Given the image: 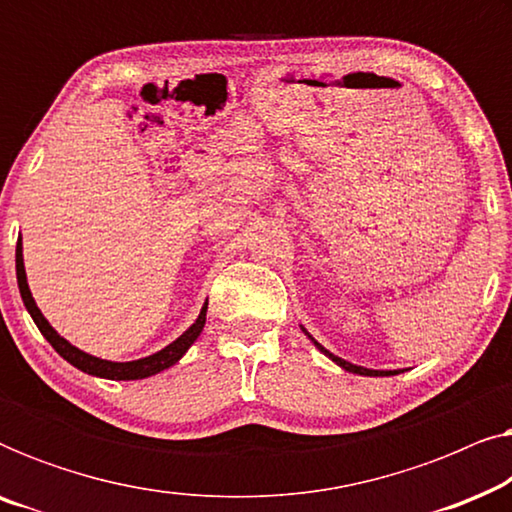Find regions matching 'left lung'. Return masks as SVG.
<instances>
[{
	"label": "left lung",
	"instance_id": "left-lung-1",
	"mask_svg": "<svg viewBox=\"0 0 512 512\" xmlns=\"http://www.w3.org/2000/svg\"><path fill=\"white\" fill-rule=\"evenodd\" d=\"M307 338H310V340L314 342V345H317V347L321 349V352H324V354L328 356V359H333L335 363H338V366H340V368H345V370H349V373H356V375H370V377H384V375H396V370H370V368H363V366H354V363H349V361H345V359H340V356H335V354H331V352H328V349H324V347H321V345H319V342H317V340H314L310 333H307Z\"/></svg>",
	"mask_w": 512,
	"mask_h": 512
}]
</instances>
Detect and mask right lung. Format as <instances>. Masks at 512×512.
I'll use <instances>...</instances> for the list:
<instances>
[{
    "mask_svg": "<svg viewBox=\"0 0 512 512\" xmlns=\"http://www.w3.org/2000/svg\"><path fill=\"white\" fill-rule=\"evenodd\" d=\"M16 275H18L20 296H23V303L27 307V312L32 314L34 324H37L41 335H44V338L51 342L55 352H58L65 361L72 363L74 368L83 370V373L95 375V377H107V380H144V377H151V375L160 373V370L174 366V363H177L181 356L186 354V349L191 347L195 340H198V335L202 333V326H205V319H207V303H205V307L200 310V317L195 319V324L188 328L184 335H179V338L174 340L172 345L160 349V352L146 356V359L125 361V363L104 361V359H97V356H90L86 352H81V349H76L74 345H69V342L65 338H60L58 331H55V328L44 319V314H41L37 303H34L30 286H27L25 265H23V244H20V240H18V247H16Z\"/></svg>",
    "mask_w": 512,
    "mask_h": 512,
    "instance_id": "obj_1",
    "label": "right lung"
}]
</instances>
